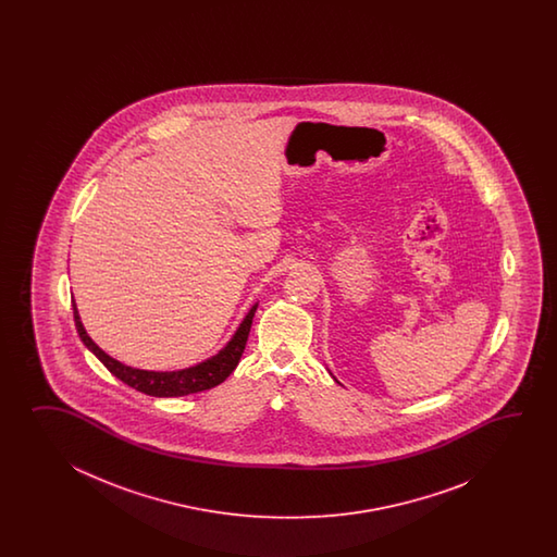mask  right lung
I'll return each mask as SVG.
<instances>
[{"instance_id":"obj_1","label":"right lung","mask_w":557,"mask_h":557,"mask_svg":"<svg viewBox=\"0 0 557 557\" xmlns=\"http://www.w3.org/2000/svg\"><path fill=\"white\" fill-rule=\"evenodd\" d=\"M73 319H75V329L79 332V338L84 341L85 346L94 352L107 370L123 380L127 386L135 388V391L149 394V396H157V398H171V396H187V394H195V392L209 391L219 386L221 382H225L233 370L237 368L238 360L243 356V350L247 346V338H249L250 324H252V317L257 312L259 302H255L250 307L247 317L238 324L237 331L231 336V341L216 352V355L202 360L195 367L183 368V370H169V372H157V370H141V368L127 367L123 362H119L115 358L106 355L97 344L91 341V336L85 331L84 322L79 317L77 305L72 298Z\"/></svg>"}]
</instances>
